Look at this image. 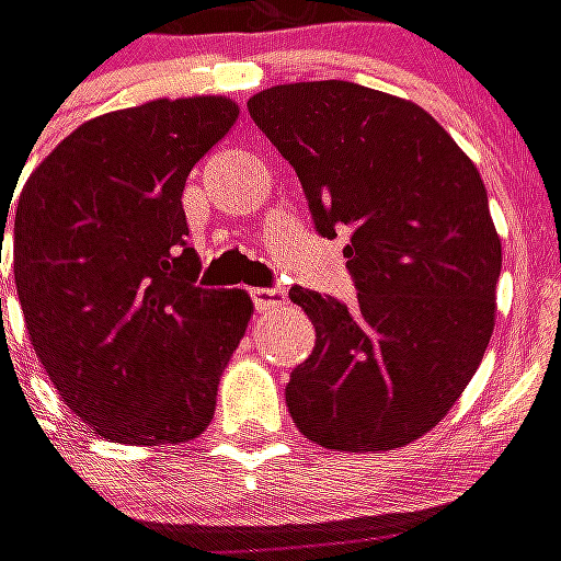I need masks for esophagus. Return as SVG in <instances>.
<instances>
[{
	"mask_svg": "<svg viewBox=\"0 0 561 561\" xmlns=\"http://www.w3.org/2000/svg\"><path fill=\"white\" fill-rule=\"evenodd\" d=\"M249 297H252L259 312H267L273 306H282V302H285V291H282V288H252Z\"/></svg>",
	"mask_w": 561,
	"mask_h": 561,
	"instance_id": "esophagus-1",
	"label": "esophagus"
}]
</instances>
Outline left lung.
<instances>
[{
    "mask_svg": "<svg viewBox=\"0 0 561 561\" xmlns=\"http://www.w3.org/2000/svg\"><path fill=\"white\" fill-rule=\"evenodd\" d=\"M247 106L314 228L351 234L359 291L347 309L291 288L318 339L288 410L323 449H401L449 413L491 342L502 243L479 169L422 106L356 82L273 85Z\"/></svg>",
    "mask_w": 561,
    "mask_h": 561,
    "instance_id": "left-lung-1",
    "label": "left lung"
}]
</instances>
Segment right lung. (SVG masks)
Listing matches in <instances>:
<instances>
[{
    "mask_svg": "<svg viewBox=\"0 0 561 561\" xmlns=\"http://www.w3.org/2000/svg\"><path fill=\"white\" fill-rule=\"evenodd\" d=\"M238 115L222 94L106 112L56 145L20 193L14 282L28 342L101 437L186 443L214 419L252 300L240 288H198L181 196Z\"/></svg>",
    "mask_w": 561,
    "mask_h": 561,
    "instance_id": "1",
    "label": "right lung"
}]
</instances>
